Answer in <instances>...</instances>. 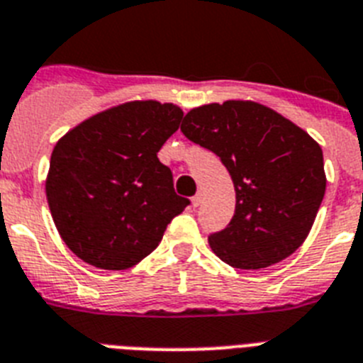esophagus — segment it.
Here are the masks:
<instances>
[{
	"instance_id": "obj_1",
	"label": "esophagus",
	"mask_w": 363,
	"mask_h": 363,
	"mask_svg": "<svg viewBox=\"0 0 363 363\" xmlns=\"http://www.w3.org/2000/svg\"><path fill=\"white\" fill-rule=\"evenodd\" d=\"M201 201H203V194L201 191H197L196 196L191 197V205H194V207H199V205H201Z\"/></svg>"
}]
</instances>
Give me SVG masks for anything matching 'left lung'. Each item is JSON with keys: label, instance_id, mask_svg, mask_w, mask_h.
I'll return each instance as SVG.
<instances>
[{"label": "left lung", "instance_id": "1", "mask_svg": "<svg viewBox=\"0 0 363 363\" xmlns=\"http://www.w3.org/2000/svg\"><path fill=\"white\" fill-rule=\"evenodd\" d=\"M181 130L220 156L235 184L231 222L208 237L223 263L257 270L304 244L326 190L323 149L308 132L253 100L194 108Z\"/></svg>", "mask_w": 363, "mask_h": 363}]
</instances>
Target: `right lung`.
<instances>
[{"instance_id": "add662e5", "label": "right lung", "mask_w": 363, "mask_h": 363, "mask_svg": "<svg viewBox=\"0 0 363 363\" xmlns=\"http://www.w3.org/2000/svg\"><path fill=\"white\" fill-rule=\"evenodd\" d=\"M182 110L130 100L79 123L55 143L46 199L63 242L82 261L126 270L160 244L188 201L156 152L179 128Z\"/></svg>"}]
</instances>
